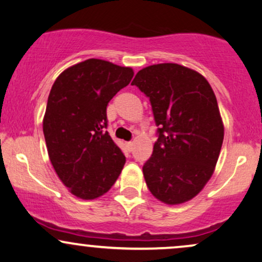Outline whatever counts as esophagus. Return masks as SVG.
<instances>
[{
	"instance_id": "obj_1",
	"label": "esophagus",
	"mask_w": 262,
	"mask_h": 262,
	"mask_svg": "<svg viewBox=\"0 0 262 262\" xmlns=\"http://www.w3.org/2000/svg\"><path fill=\"white\" fill-rule=\"evenodd\" d=\"M126 148H127L128 150H132V148H134V142H126Z\"/></svg>"
}]
</instances>
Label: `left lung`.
<instances>
[{"instance_id": "obj_1", "label": "left lung", "mask_w": 262, "mask_h": 262, "mask_svg": "<svg viewBox=\"0 0 262 262\" xmlns=\"http://www.w3.org/2000/svg\"><path fill=\"white\" fill-rule=\"evenodd\" d=\"M131 85L149 98L158 126L143 165L148 188L165 204L188 202L211 177L224 142L215 93L204 76L175 63L144 68Z\"/></svg>"}]
</instances>
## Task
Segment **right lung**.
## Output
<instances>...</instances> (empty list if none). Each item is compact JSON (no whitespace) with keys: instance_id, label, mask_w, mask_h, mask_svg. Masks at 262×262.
Wrapping results in <instances>:
<instances>
[{"instance_id":"1","label":"right lung","mask_w":262,"mask_h":262,"mask_svg":"<svg viewBox=\"0 0 262 262\" xmlns=\"http://www.w3.org/2000/svg\"><path fill=\"white\" fill-rule=\"evenodd\" d=\"M134 70L87 59L57 77L43 116L50 160L74 195L95 199L108 192L125 165V156L105 131L106 105L130 83Z\"/></svg>"}]
</instances>
